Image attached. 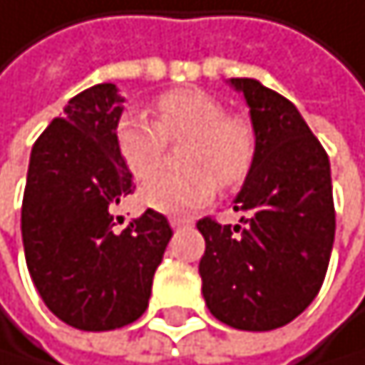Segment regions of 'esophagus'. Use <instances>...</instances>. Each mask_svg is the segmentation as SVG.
<instances>
[{
	"mask_svg": "<svg viewBox=\"0 0 365 365\" xmlns=\"http://www.w3.org/2000/svg\"><path fill=\"white\" fill-rule=\"evenodd\" d=\"M192 225H194V218H189V216H173L171 218L173 230H182V227H192Z\"/></svg>",
	"mask_w": 365,
	"mask_h": 365,
	"instance_id": "1",
	"label": "esophagus"
}]
</instances>
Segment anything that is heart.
I'll return each instance as SVG.
<instances>
[{
	"mask_svg": "<svg viewBox=\"0 0 365 365\" xmlns=\"http://www.w3.org/2000/svg\"><path fill=\"white\" fill-rule=\"evenodd\" d=\"M155 122L124 113L115 124L118 153L135 180L160 169L167 145L182 149L180 173H163L140 189V200L163 214H185L210 202L218 185L241 187L256 160V129L250 118L227 113L220 98L202 88H176L153 104Z\"/></svg>",
	"mask_w": 365,
	"mask_h": 365,
	"instance_id": "b5f03b06",
	"label": "heart"
}]
</instances>
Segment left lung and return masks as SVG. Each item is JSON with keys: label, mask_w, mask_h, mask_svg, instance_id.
Here are the masks:
<instances>
[{"label": "left lung", "mask_w": 365, "mask_h": 365, "mask_svg": "<svg viewBox=\"0 0 365 365\" xmlns=\"http://www.w3.org/2000/svg\"><path fill=\"white\" fill-rule=\"evenodd\" d=\"M250 104L256 160L234 210L241 225L214 216L198 272L210 312L236 330L265 332L297 319L324 285L334 243L330 160L297 106L250 78H232Z\"/></svg>", "instance_id": "1"}]
</instances>
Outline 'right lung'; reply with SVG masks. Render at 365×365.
<instances>
[{"label": "right lung", "mask_w": 365, "mask_h": 365, "mask_svg": "<svg viewBox=\"0 0 365 365\" xmlns=\"http://www.w3.org/2000/svg\"><path fill=\"white\" fill-rule=\"evenodd\" d=\"M120 102L109 82L71 98L35 140L21 200L24 254L37 292L57 319L86 332L143 317L173 234L153 210L115 227V207L133 192L115 145Z\"/></svg>", "instance_id": "obj_1"}]
</instances>
